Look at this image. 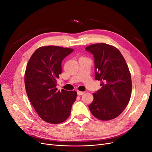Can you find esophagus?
Wrapping results in <instances>:
<instances>
[{"label":"esophagus","instance_id":"34e87169","mask_svg":"<svg viewBox=\"0 0 152 152\" xmlns=\"http://www.w3.org/2000/svg\"><path fill=\"white\" fill-rule=\"evenodd\" d=\"M84 94V92H82V91H77V94L78 95H83Z\"/></svg>","mask_w":152,"mask_h":152}]
</instances>
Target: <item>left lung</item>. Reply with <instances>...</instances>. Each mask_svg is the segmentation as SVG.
<instances>
[{"label": "left lung", "instance_id": "8db88e82", "mask_svg": "<svg viewBox=\"0 0 152 152\" xmlns=\"http://www.w3.org/2000/svg\"><path fill=\"white\" fill-rule=\"evenodd\" d=\"M94 55L95 79L102 88L93 93L89 108L99 120L110 121L122 113L129 102L132 81L125 59L115 47L104 43L86 48Z\"/></svg>", "mask_w": 152, "mask_h": 152}]
</instances>
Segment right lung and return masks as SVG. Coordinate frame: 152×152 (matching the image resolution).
I'll list each match as a JSON object with an SVG mask.
<instances>
[{"instance_id": "1", "label": "right lung", "mask_w": 152, "mask_h": 152, "mask_svg": "<svg viewBox=\"0 0 152 152\" xmlns=\"http://www.w3.org/2000/svg\"><path fill=\"white\" fill-rule=\"evenodd\" d=\"M73 49L56 45L40 47L26 65L25 85L27 96L39 116L50 124L65 121L77 98L75 91H58L56 79L62 72L63 59Z\"/></svg>"}]
</instances>
